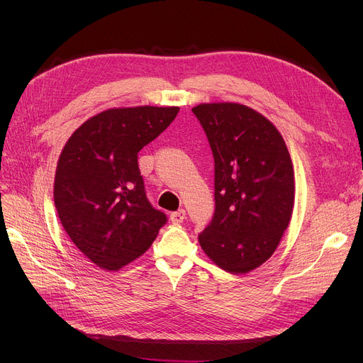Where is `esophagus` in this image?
Returning a JSON list of instances; mask_svg holds the SVG:
<instances>
[{
    "label": "esophagus",
    "instance_id": "34e87169",
    "mask_svg": "<svg viewBox=\"0 0 363 363\" xmlns=\"http://www.w3.org/2000/svg\"><path fill=\"white\" fill-rule=\"evenodd\" d=\"M184 219H185V211H184V208H179V211L170 213V220H172V223L179 225V223L184 222Z\"/></svg>",
    "mask_w": 363,
    "mask_h": 363
}]
</instances>
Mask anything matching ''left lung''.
Returning <instances> with one entry per match:
<instances>
[{
  "label": "left lung",
  "mask_w": 363,
  "mask_h": 363,
  "mask_svg": "<svg viewBox=\"0 0 363 363\" xmlns=\"http://www.w3.org/2000/svg\"><path fill=\"white\" fill-rule=\"evenodd\" d=\"M193 113L215 160V213L199 242L219 268L245 274L274 255L291 219L290 152L278 129L250 107L213 103Z\"/></svg>",
  "instance_id": "1"
}]
</instances>
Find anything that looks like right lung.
<instances>
[{"instance_id":"obj_1","label":"right lung","mask_w":363,"mask_h":363,"mask_svg":"<svg viewBox=\"0 0 363 363\" xmlns=\"http://www.w3.org/2000/svg\"><path fill=\"white\" fill-rule=\"evenodd\" d=\"M178 107L110 108L66 143L54 179V204L74 245L97 266L118 271L148 250L167 216L151 206L140 150L174 122Z\"/></svg>"}]
</instances>
